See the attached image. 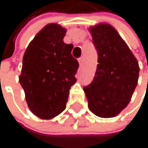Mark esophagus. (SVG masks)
I'll use <instances>...</instances> for the list:
<instances>
[{"label": "esophagus", "mask_w": 148, "mask_h": 148, "mask_svg": "<svg viewBox=\"0 0 148 148\" xmlns=\"http://www.w3.org/2000/svg\"><path fill=\"white\" fill-rule=\"evenodd\" d=\"M83 60H84L83 57H81V58L78 59V61H79V64H80V65H82V63H83Z\"/></svg>", "instance_id": "obj_1"}]
</instances>
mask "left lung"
I'll return each instance as SVG.
<instances>
[{"instance_id":"1","label":"left lung","mask_w":148,"mask_h":148,"mask_svg":"<svg viewBox=\"0 0 148 148\" xmlns=\"http://www.w3.org/2000/svg\"><path fill=\"white\" fill-rule=\"evenodd\" d=\"M89 31L99 64L92 82L83 88L88 106L99 117H114L132 99L138 80V62L111 25L99 23Z\"/></svg>"}]
</instances>
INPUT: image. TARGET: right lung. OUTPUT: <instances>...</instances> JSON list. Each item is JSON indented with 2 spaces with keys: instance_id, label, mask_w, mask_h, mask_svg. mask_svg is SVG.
Listing matches in <instances>:
<instances>
[{
  "instance_id": "1",
  "label": "right lung",
  "mask_w": 148,
  "mask_h": 148,
  "mask_svg": "<svg viewBox=\"0 0 148 148\" xmlns=\"http://www.w3.org/2000/svg\"><path fill=\"white\" fill-rule=\"evenodd\" d=\"M66 29L48 24L27 46L19 82L31 112L44 120L61 114L66 106L69 90L76 82L78 61L71 54L73 44L63 39Z\"/></svg>"
}]
</instances>
